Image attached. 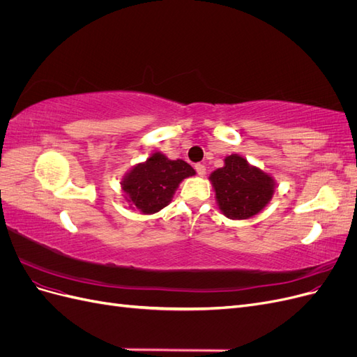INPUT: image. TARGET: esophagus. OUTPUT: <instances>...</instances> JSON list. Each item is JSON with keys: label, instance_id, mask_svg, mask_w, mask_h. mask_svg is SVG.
<instances>
[{"label": "esophagus", "instance_id": "34e87169", "mask_svg": "<svg viewBox=\"0 0 357 357\" xmlns=\"http://www.w3.org/2000/svg\"><path fill=\"white\" fill-rule=\"evenodd\" d=\"M195 169H197V172H198V176H201V177L205 176V167H204L202 164H197V165H195Z\"/></svg>", "mask_w": 357, "mask_h": 357}]
</instances>
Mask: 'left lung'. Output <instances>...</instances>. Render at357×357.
Segmentation results:
<instances>
[{"label":"left lung","mask_w":357,"mask_h":357,"mask_svg":"<svg viewBox=\"0 0 357 357\" xmlns=\"http://www.w3.org/2000/svg\"><path fill=\"white\" fill-rule=\"evenodd\" d=\"M210 181L220 211L232 220L250 219L261 213L275 189L271 176L236 153L225 158V165L211 172Z\"/></svg>","instance_id":"obj_1"}]
</instances>
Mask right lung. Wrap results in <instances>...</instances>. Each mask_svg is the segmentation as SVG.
Wrapping results in <instances>:
<instances>
[{"instance_id": "obj_1", "label": "right lung", "mask_w": 357, "mask_h": 357, "mask_svg": "<svg viewBox=\"0 0 357 357\" xmlns=\"http://www.w3.org/2000/svg\"><path fill=\"white\" fill-rule=\"evenodd\" d=\"M192 176H195V169L188 162L171 160L164 153L155 152L126 172L121 185L132 208L153 214L167 207L180 183Z\"/></svg>"}]
</instances>
